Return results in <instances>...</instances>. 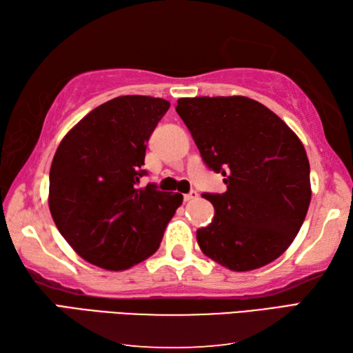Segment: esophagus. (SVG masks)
I'll return each instance as SVG.
<instances>
[{
  "instance_id": "1",
  "label": "esophagus",
  "mask_w": 353,
  "mask_h": 353,
  "mask_svg": "<svg viewBox=\"0 0 353 353\" xmlns=\"http://www.w3.org/2000/svg\"><path fill=\"white\" fill-rule=\"evenodd\" d=\"M198 198V192L196 190H190L189 193H185L184 195V201H193Z\"/></svg>"
}]
</instances>
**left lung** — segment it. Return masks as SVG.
<instances>
[{
	"instance_id": "obj_1",
	"label": "left lung",
	"mask_w": 353,
	"mask_h": 353,
	"mask_svg": "<svg viewBox=\"0 0 353 353\" xmlns=\"http://www.w3.org/2000/svg\"><path fill=\"white\" fill-rule=\"evenodd\" d=\"M178 116L227 192L203 193L214 207L196 239L233 271L261 268L285 253L306 218L311 181L306 150L285 121L253 99H179Z\"/></svg>"
}]
</instances>
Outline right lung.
<instances>
[{
	"label": "right lung",
	"instance_id": "1",
	"mask_svg": "<svg viewBox=\"0 0 353 353\" xmlns=\"http://www.w3.org/2000/svg\"><path fill=\"white\" fill-rule=\"evenodd\" d=\"M170 103L121 96L97 106L63 137L50 168L48 205L76 253L100 268L140 263L160 247L183 203L149 183L139 189L148 140Z\"/></svg>",
	"mask_w": 353,
	"mask_h": 353
}]
</instances>
